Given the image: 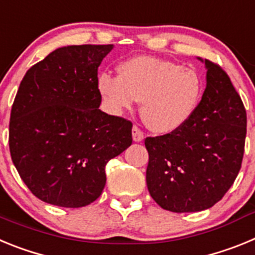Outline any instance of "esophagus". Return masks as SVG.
Returning <instances> with one entry per match:
<instances>
[{"mask_svg":"<svg viewBox=\"0 0 255 255\" xmlns=\"http://www.w3.org/2000/svg\"><path fill=\"white\" fill-rule=\"evenodd\" d=\"M143 138H144L143 131L139 129V126L136 125L132 126V139H134V141H141L143 140Z\"/></svg>","mask_w":255,"mask_h":255,"instance_id":"esophagus-1","label":"esophagus"}]
</instances>
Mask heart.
Listing matches in <instances>:
<instances>
[{"instance_id": "1", "label": "heart", "mask_w": 255, "mask_h": 255, "mask_svg": "<svg viewBox=\"0 0 255 255\" xmlns=\"http://www.w3.org/2000/svg\"><path fill=\"white\" fill-rule=\"evenodd\" d=\"M98 89L107 110L121 114L141 101V116L152 131L170 134L185 125L197 111L203 82L193 67L149 56L124 61L119 76L103 73Z\"/></svg>"}]
</instances>
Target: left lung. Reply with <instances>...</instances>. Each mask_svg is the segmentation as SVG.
Listing matches in <instances>:
<instances>
[{"label":"left lung","instance_id":"left-lung-1","mask_svg":"<svg viewBox=\"0 0 255 255\" xmlns=\"http://www.w3.org/2000/svg\"><path fill=\"white\" fill-rule=\"evenodd\" d=\"M206 67V91L190 120L176 131L144 140L148 190L166 211L211 208L242 167L247 111L226 71L209 60Z\"/></svg>","mask_w":255,"mask_h":255}]
</instances>
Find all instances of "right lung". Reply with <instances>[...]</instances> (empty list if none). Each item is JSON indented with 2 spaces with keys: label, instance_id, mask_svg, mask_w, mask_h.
<instances>
[{
  "label": "right lung",
  "instance_id": "1",
  "mask_svg": "<svg viewBox=\"0 0 255 255\" xmlns=\"http://www.w3.org/2000/svg\"><path fill=\"white\" fill-rule=\"evenodd\" d=\"M112 48H57L20 83L8 125L11 158L29 190L46 203H93L106 185L107 162L131 144V121L100 110L97 71Z\"/></svg>",
  "mask_w": 255,
  "mask_h": 255
}]
</instances>
